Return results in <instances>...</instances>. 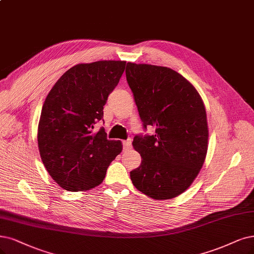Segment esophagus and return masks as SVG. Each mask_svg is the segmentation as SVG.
<instances>
[{
	"mask_svg": "<svg viewBox=\"0 0 254 254\" xmlns=\"http://www.w3.org/2000/svg\"><path fill=\"white\" fill-rule=\"evenodd\" d=\"M122 145H124L125 151H127V149L132 147V141H130V140H126V141L122 142Z\"/></svg>",
	"mask_w": 254,
	"mask_h": 254,
	"instance_id": "1",
	"label": "esophagus"
}]
</instances>
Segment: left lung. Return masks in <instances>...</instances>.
Segmentation results:
<instances>
[{"mask_svg": "<svg viewBox=\"0 0 254 254\" xmlns=\"http://www.w3.org/2000/svg\"><path fill=\"white\" fill-rule=\"evenodd\" d=\"M126 75L143 127L155 135L134 137L142 158L130 172L136 189L155 200H167L191 185L208 147L206 110L198 91L181 74L161 65L127 63Z\"/></svg>", "mask_w": 254, "mask_h": 254, "instance_id": "1", "label": "left lung"}]
</instances>
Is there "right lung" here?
I'll return each mask as SVG.
<instances>
[{"instance_id":"1","label":"right lung","mask_w":254,"mask_h":254,"mask_svg":"<svg viewBox=\"0 0 254 254\" xmlns=\"http://www.w3.org/2000/svg\"><path fill=\"white\" fill-rule=\"evenodd\" d=\"M126 63L78 64L64 72L46 97L37 128L42 161L65 190L84 191L105 179L111 162L122 151L105 128L94 132L103 106L118 84Z\"/></svg>"}]
</instances>
